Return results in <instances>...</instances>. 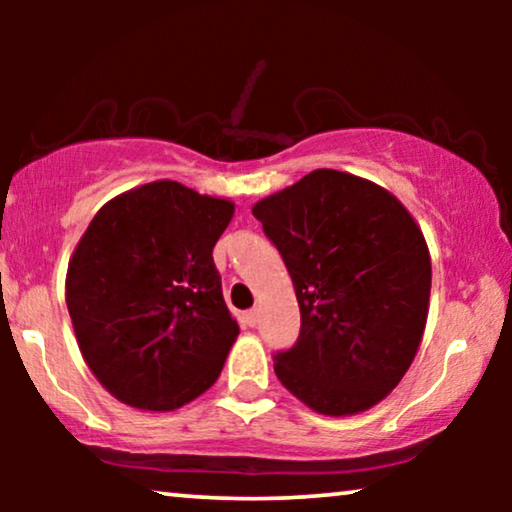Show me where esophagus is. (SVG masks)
<instances>
[{
	"label": "esophagus",
	"mask_w": 512,
	"mask_h": 512,
	"mask_svg": "<svg viewBox=\"0 0 512 512\" xmlns=\"http://www.w3.org/2000/svg\"><path fill=\"white\" fill-rule=\"evenodd\" d=\"M244 324L247 326H256L258 324V310H249V312H244Z\"/></svg>",
	"instance_id": "1"
}]
</instances>
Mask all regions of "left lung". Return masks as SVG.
<instances>
[{"mask_svg": "<svg viewBox=\"0 0 512 512\" xmlns=\"http://www.w3.org/2000/svg\"><path fill=\"white\" fill-rule=\"evenodd\" d=\"M289 270L300 335L275 356V375L319 415L349 417L384 401L422 342L431 296L424 233L387 188L314 170L258 200Z\"/></svg>", "mask_w": 512, "mask_h": 512, "instance_id": "left-lung-1", "label": "left lung"}]
</instances>
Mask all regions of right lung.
Returning <instances> with one entry per match:
<instances>
[{"label":"right lung","mask_w":512,"mask_h":512,"mask_svg":"<svg viewBox=\"0 0 512 512\" xmlns=\"http://www.w3.org/2000/svg\"><path fill=\"white\" fill-rule=\"evenodd\" d=\"M235 202L160 179L104 202L67 265L83 361L118 401L172 412L219 380L240 333L212 249Z\"/></svg>","instance_id":"1"}]
</instances>
